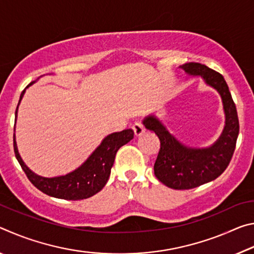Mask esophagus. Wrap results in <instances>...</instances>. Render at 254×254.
Here are the masks:
<instances>
[{
	"label": "esophagus",
	"mask_w": 254,
	"mask_h": 254,
	"mask_svg": "<svg viewBox=\"0 0 254 254\" xmlns=\"http://www.w3.org/2000/svg\"><path fill=\"white\" fill-rule=\"evenodd\" d=\"M132 128H133V131H134L135 136H140L141 134H143V133H144V127L142 126V123L139 122V121H136L134 124H133Z\"/></svg>",
	"instance_id": "1"
}]
</instances>
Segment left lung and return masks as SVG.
Segmentation results:
<instances>
[{"label":"left lung","instance_id":"left-lung-1","mask_svg":"<svg viewBox=\"0 0 254 254\" xmlns=\"http://www.w3.org/2000/svg\"><path fill=\"white\" fill-rule=\"evenodd\" d=\"M180 68L190 75H199L221 94L226 117L222 135L212 147L194 149L178 142L154 117L144 119L143 124L160 140V149L154 162V175L159 182L173 189H191L212 182L227 168L233 157L240 124L235 103L229 86L220 72L197 63H189Z\"/></svg>","mask_w":254,"mask_h":254}]
</instances>
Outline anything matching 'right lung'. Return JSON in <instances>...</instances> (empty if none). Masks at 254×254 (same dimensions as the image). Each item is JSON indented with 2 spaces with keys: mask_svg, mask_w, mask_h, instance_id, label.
Wrapping results in <instances>:
<instances>
[{
  "mask_svg": "<svg viewBox=\"0 0 254 254\" xmlns=\"http://www.w3.org/2000/svg\"><path fill=\"white\" fill-rule=\"evenodd\" d=\"M30 83L27 87L30 85ZM25 89L21 93L20 101L22 98ZM19 101V104H20ZM18 104V106H19ZM18 110V107H16ZM16 118V111H15ZM134 132L132 128H127L121 132H115L107 135L102 141L100 147L94 151L91 157L81 165L78 169L66 176H60L55 178H45L33 174L21 159L16 148L15 139L13 135V147L15 157L18 159L21 168L23 169L24 174L27 175L28 179L31 182L34 187L45 192L46 195L56 197L60 199L68 200H79L86 199L88 197L97 194L105 186L109 180L111 168L113 167L115 160V154L122 145L127 144L128 141L133 139Z\"/></svg>",
  "mask_w": 254,
  "mask_h": 254,
  "instance_id": "1",
  "label": "right lung"
}]
</instances>
